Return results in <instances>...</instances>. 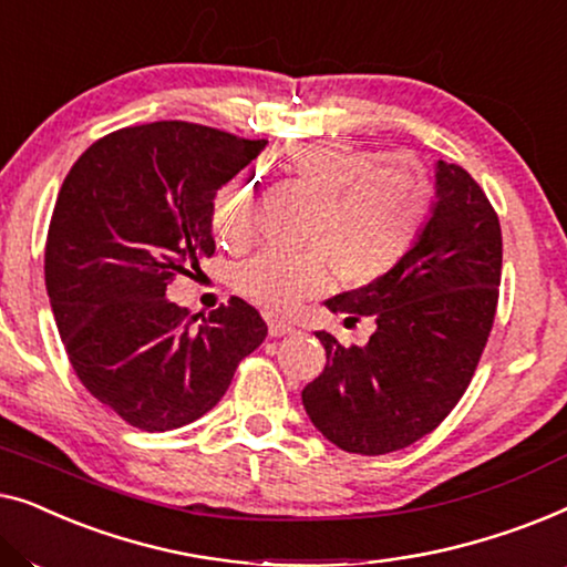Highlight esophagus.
I'll list each match as a JSON object with an SVG mask.
<instances>
[{
  "label": "esophagus",
  "instance_id": "esophagus-1",
  "mask_svg": "<svg viewBox=\"0 0 567 567\" xmlns=\"http://www.w3.org/2000/svg\"><path fill=\"white\" fill-rule=\"evenodd\" d=\"M268 332L270 338H284V336H291V332H297V328L289 322H281V320H270L268 322Z\"/></svg>",
  "mask_w": 567,
  "mask_h": 567
}]
</instances>
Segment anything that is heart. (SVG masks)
Listing matches in <instances>:
<instances>
[{
	"mask_svg": "<svg viewBox=\"0 0 567 567\" xmlns=\"http://www.w3.org/2000/svg\"><path fill=\"white\" fill-rule=\"evenodd\" d=\"M286 175L317 200L301 255L260 252L237 268V289L270 315H289L338 281L361 289L382 281L408 258L429 221L433 183L415 159L384 157L351 142L299 144L286 154ZM212 229L221 245L252 235V177L235 175L214 193Z\"/></svg>",
	"mask_w": 567,
	"mask_h": 567,
	"instance_id": "obj_1",
	"label": "heart"
}]
</instances>
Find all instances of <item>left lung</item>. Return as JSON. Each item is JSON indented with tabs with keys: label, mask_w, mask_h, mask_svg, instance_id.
<instances>
[{
	"label": "left lung",
	"mask_w": 567,
	"mask_h": 567,
	"mask_svg": "<svg viewBox=\"0 0 567 567\" xmlns=\"http://www.w3.org/2000/svg\"><path fill=\"white\" fill-rule=\"evenodd\" d=\"M436 198L390 276L324 301L346 322H377L363 348L317 332L328 363L301 392L309 421L343 452L390 454L431 433L467 392L491 338L503 266L498 214L475 177L444 159Z\"/></svg>",
	"instance_id": "1"
}]
</instances>
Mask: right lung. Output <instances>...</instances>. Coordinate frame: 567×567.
<instances>
[{
  "label": "right lung",
  "instance_id": "1",
  "mask_svg": "<svg viewBox=\"0 0 567 567\" xmlns=\"http://www.w3.org/2000/svg\"><path fill=\"white\" fill-rule=\"evenodd\" d=\"M266 138L188 121L97 138L61 185L45 239V289L74 374L134 429L198 421L268 336L231 297L196 324L167 297L212 258V198Z\"/></svg>",
  "mask_w": 567,
  "mask_h": 567
}]
</instances>
